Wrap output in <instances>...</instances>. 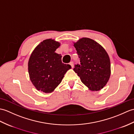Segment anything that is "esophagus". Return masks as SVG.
Listing matches in <instances>:
<instances>
[{"label": "esophagus", "instance_id": "1", "mask_svg": "<svg viewBox=\"0 0 134 134\" xmlns=\"http://www.w3.org/2000/svg\"><path fill=\"white\" fill-rule=\"evenodd\" d=\"M70 64L71 65V67H72V68H73V67H74V63L72 62H71L70 63Z\"/></svg>", "mask_w": 134, "mask_h": 134}]
</instances>
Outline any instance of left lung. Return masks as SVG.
Returning a JSON list of instances; mask_svg holds the SVG:
<instances>
[{"mask_svg":"<svg viewBox=\"0 0 134 134\" xmlns=\"http://www.w3.org/2000/svg\"><path fill=\"white\" fill-rule=\"evenodd\" d=\"M73 43L80 60L74 71L90 90L100 91L107 85L111 75L107 52L100 44L88 38H80Z\"/></svg>","mask_w":134,"mask_h":134,"instance_id":"obj_1","label":"left lung"}]
</instances>
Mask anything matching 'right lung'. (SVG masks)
<instances>
[{
	"label": "right lung",
	"instance_id": "right-lung-1",
	"mask_svg": "<svg viewBox=\"0 0 134 134\" xmlns=\"http://www.w3.org/2000/svg\"><path fill=\"white\" fill-rule=\"evenodd\" d=\"M60 43L55 39L43 40L32 52L28 71L32 85L38 91L51 93L61 83L64 74L71 68L62 62V56L55 52Z\"/></svg>",
	"mask_w": 134,
	"mask_h": 134
}]
</instances>
